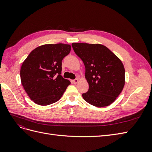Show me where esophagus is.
Returning a JSON list of instances; mask_svg holds the SVG:
<instances>
[{
    "instance_id": "1",
    "label": "esophagus",
    "mask_w": 152,
    "mask_h": 152,
    "mask_svg": "<svg viewBox=\"0 0 152 152\" xmlns=\"http://www.w3.org/2000/svg\"><path fill=\"white\" fill-rule=\"evenodd\" d=\"M73 83H74V84H77V82H78V79H75L74 80H73Z\"/></svg>"
}]
</instances>
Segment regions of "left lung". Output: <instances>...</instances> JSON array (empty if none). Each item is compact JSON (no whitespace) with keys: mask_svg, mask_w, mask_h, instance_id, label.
<instances>
[{"mask_svg":"<svg viewBox=\"0 0 152 152\" xmlns=\"http://www.w3.org/2000/svg\"><path fill=\"white\" fill-rule=\"evenodd\" d=\"M75 54L83 61L88 91L84 99L97 107L112 104L125 84V69L122 61L106 46L99 44L72 43Z\"/></svg>","mask_w":152,"mask_h":152,"instance_id":"obj_1","label":"left lung"}]
</instances>
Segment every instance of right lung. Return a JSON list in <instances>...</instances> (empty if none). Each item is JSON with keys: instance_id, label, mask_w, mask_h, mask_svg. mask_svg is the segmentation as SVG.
Instances as JSON below:
<instances>
[{"instance_id": "right-lung-1", "label": "right lung", "mask_w": 152, "mask_h": 152, "mask_svg": "<svg viewBox=\"0 0 152 152\" xmlns=\"http://www.w3.org/2000/svg\"><path fill=\"white\" fill-rule=\"evenodd\" d=\"M70 45L45 44L35 48L23 63L21 82L30 98L39 105H49L61 98L70 82L61 76L62 60Z\"/></svg>"}]
</instances>
